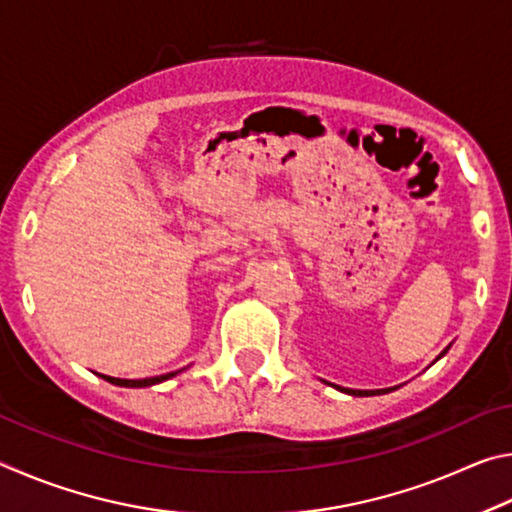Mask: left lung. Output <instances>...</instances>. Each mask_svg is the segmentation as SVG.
Returning <instances> with one entry per match:
<instances>
[{"label": "left lung", "mask_w": 512, "mask_h": 512, "mask_svg": "<svg viewBox=\"0 0 512 512\" xmlns=\"http://www.w3.org/2000/svg\"><path fill=\"white\" fill-rule=\"evenodd\" d=\"M447 352V350H445ZM443 352V354H445ZM443 354H440V357H443ZM339 388V391H343V393H348V395H359V397H368V395H381V393H391L393 388H384V391H352V388H341V386H336Z\"/></svg>", "instance_id": "8db88e82"}]
</instances>
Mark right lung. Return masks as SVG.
<instances>
[{
    "label": "right lung",
    "mask_w": 512,
    "mask_h": 512,
    "mask_svg": "<svg viewBox=\"0 0 512 512\" xmlns=\"http://www.w3.org/2000/svg\"><path fill=\"white\" fill-rule=\"evenodd\" d=\"M178 372H167V375H160V377H151V379H117V377H108V375H101L106 381L115 386H128V388H144V386H153V384H160V381L169 379V377H176Z\"/></svg>",
    "instance_id": "1"
}]
</instances>
